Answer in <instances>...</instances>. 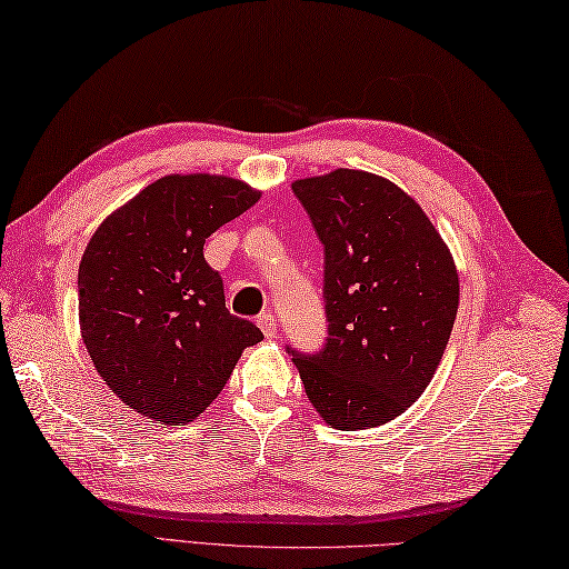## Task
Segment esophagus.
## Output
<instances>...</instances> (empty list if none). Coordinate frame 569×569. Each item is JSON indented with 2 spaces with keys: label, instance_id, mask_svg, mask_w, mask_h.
<instances>
[{
  "label": "esophagus",
  "instance_id": "34e87169",
  "mask_svg": "<svg viewBox=\"0 0 569 569\" xmlns=\"http://www.w3.org/2000/svg\"><path fill=\"white\" fill-rule=\"evenodd\" d=\"M257 325L261 328L266 340H273V337H276V320H273L271 312H261V316L257 318Z\"/></svg>",
  "mask_w": 569,
  "mask_h": 569
}]
</instances>
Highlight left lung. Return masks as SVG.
I'll return each instance as SVG.
<instances>
[{
  "label": "left lung",
  "instance_id": "obj_1",
  "mask_svg": "<svg viewBox=\"0 0 569 569\" xmlns=\"http://www.w3.org/2000/svg\"><path fill=\"white\" fill-rule=\"evenodd\" d=\"M296 198L325 247L328 345L293 352L306 396L337 430L401 416L438 371L459 306L450 249L389 178L355 168L300 178Z\"/></svg>",
  "mask_w": 569,
  "mask_h": 569
}]
</instances>
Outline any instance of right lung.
Instances as JSON below:
<instances>
[{"instance_id": "add662e5", "label": "right lung", "mask_w": 569, "mask_h": 569, "mask_svg": "<svg viewBox=\"0 0 569 569\" xmlns=\"http://www.w3.org/2000/svg\"><path fill=\"white\" fill-rule=\"evenodd\" d=\"M261 198L244 180L171 173L94 229L78 271L80 335L122 401L161 426L196 420L261 330L224 308L204 239Z\"/></svg>"}]
</instances>
